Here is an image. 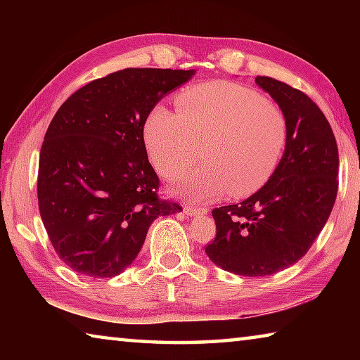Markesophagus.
I'll list each match as a JSON object with an SVG mask.
<instances>
[{"mask_svg":"<svg viewBox=\"0 0 360 360\" xmlns=\"http://www.w3.org/2000/svg\"><path fill=\"white\" fill-rule=\"evenodd\" d=\"M184 212L187 216H197V214H206L208 212V210L206 208H202V206H186L184 208Z\"/></svg>","mask_w":360,"mask_h":360,"instance_id":"obj_1","label":"esophagus"}]
</instances>
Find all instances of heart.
Here are the masks:
<instances>
[{"label":"heart","mask_w":360,"mask_h":360,"mask_svg":"<svg viewBox=\"0 0 360 360\" xmlns=\"http://www.w3.org/2000/svg\"><path fill=\"white\" fill-rule=\"evenodd\" d=\"M178 112L157 108L144 125L150 162L173 181L187 174L179 193L216 200L230 192L249 197L273 178L288 143V120L276 105L245 85L214 81L195 85L176 98Z\"/></svg>","instance_id":"obj_1"}]
</instances>
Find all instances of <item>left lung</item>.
Instances as JSON below:
<instances>
[{
  "mask_svg": "<svg viewBox=\"0 0 360 360\" xmlns=\"http://www.w3.org/2000/svg\"><path fill=\"white\" fill-rule=\"evenodd\" d=\"M255 84L288 120V143L273 178L245 202L212 210L216 238L205 252L222 270L266 276L300 260L330 216L338 192V148L318 105L290 85Z\"/></svg>",
  "mask_w": 360,
  "mask_h": 360,
  "instance_id": "1",
  "label": "left lung"
}]
</instances>
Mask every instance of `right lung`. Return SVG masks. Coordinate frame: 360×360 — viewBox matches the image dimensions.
Here are the masks:
<instances>
[{
	"label": "right lung",
	"mask_w": 360,
	"mask_h": 360,
	"mask_svg": "<svg viewBox=\"0 0 360 360\" xmlns=\"http://www.w3.org/2000/svg\"><path fill=\"white\" fill-rule=\"evenodd\" d=\"M193 75L115 71L79 89L53 115L39 154V212L58 257L79 275H120L150 224L181 211L158 198L143 131L157 103Z\"/></svg>",
	"instance_id": "right-lung-1"
}]
</instances>
